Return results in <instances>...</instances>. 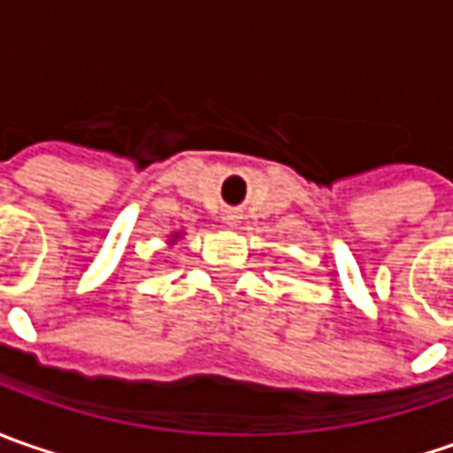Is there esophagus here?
<instances>
[{
    "label": "esophagus",
    "instance_id": "esophagus-1",
    "mask_svg": "<svg viewBox=\"0 0 453 453\" xmlns=\"http://www.w3.org/2000/svg\"><path fill=\"white\" fill-rule=\"evenodd\" d=\"M229 224H234V219H232V217H229Z\"/></svg>",
    "mask_w": 453,
    "mask_h": 453
}]
</instances>
